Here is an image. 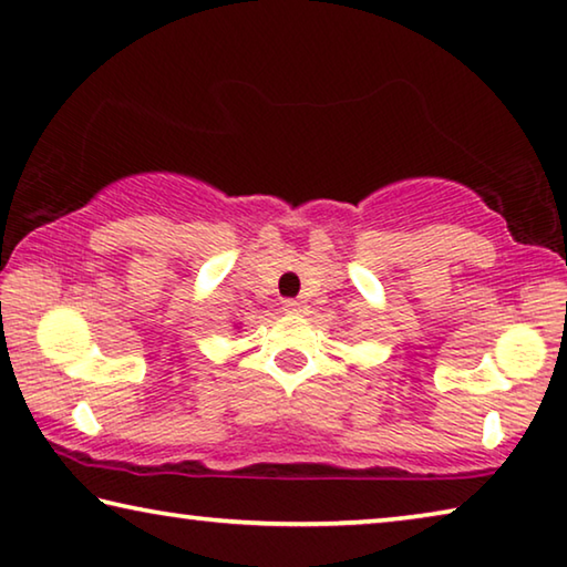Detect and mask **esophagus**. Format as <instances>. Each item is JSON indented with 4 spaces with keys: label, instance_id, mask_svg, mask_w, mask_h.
I'll use <instances>...</instances> for the list:
<instances>
[{
    "label": "esophagus",
    "instance_id": "34e87169",
    "mask_svg": "<svg viewBox=\"0 0 567 567\" xmlns=\"http://www.w3.org/2000/svg\"><path fill=\"white\" fill-rule=\"evenodd\" d=\"M282 310L285 312H305L307 305H305V300H285Z\"/></svg>",
    "mask_w": 567,
    "mask_h": 567
}]
</instances>
